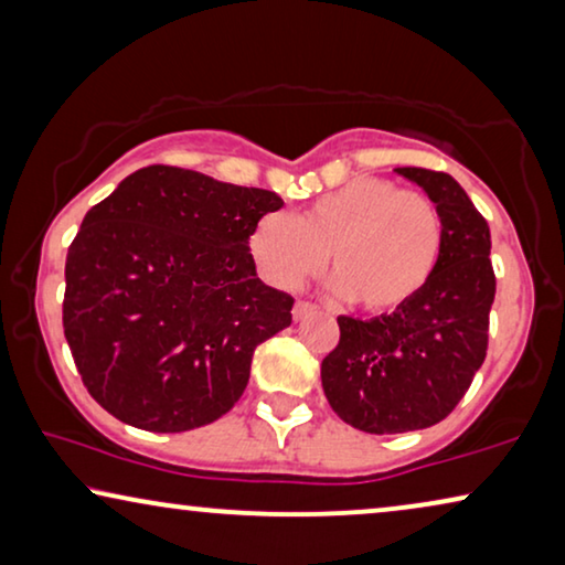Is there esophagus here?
Listing matches in <instances>:
<instances>
[{
	"label": "esophagus",
	"mask_w": 565,
	"mask_h": 565,
	"mask_svg": "<svg viewBox=\"0 0 565 565\" xmlns=\"http://www.w3.org/2000/svg\"><path fill=\"white\" fill-rule=\"evenodd\" d=\"M315 305H312V301H297V305H294V309H291V315H294V320H305V317H309V315H312L315 312Z\"/></svg>",
	"instance_id": "esophagus-1"
}]
</instances>
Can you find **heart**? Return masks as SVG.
I'll return each instance as SVG.
<instances>
[{
	"mask_svg": "<svg viewBox=\"0 0 565 565\" xmlns=\"http://www.w3.org/2000/svg\"><path fill=\"white\" fill-rule=\"evenodd\" d=\"M443 217L430 196L388 179L361 177L317 196L297 217L266 212L248 250L260 276L297 289L328 266L332 291L369 312H394L419 297L443 256Z\"/></svg>",
	"mask_w": 565,
	"mask_h": 565,
	"instance_id": "obj_1",
	"label": "heart"
}]
</instances>
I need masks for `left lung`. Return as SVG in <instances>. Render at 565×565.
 <instances>
[{"mask_svg":"<svg viewBox=\"0 0 565 565\" xmlns=\"http://www.w3.org/2000/svg\"><path fill=\"white\" fill-rule=\"evenodd\" d=\"M443 217V256L417 299L388 315L338 317L322 388L343 423L371 435L425 430L456 409L487 359L497 279L487 220L450 173L394 169Z\"/></svg>","mask_w":565,"mask_h":565,"instance_id":"obj_1","label":"left lung"}]
</instances>
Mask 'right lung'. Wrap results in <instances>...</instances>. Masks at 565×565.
<instances>
[{
  "instance_id": "obj_1",
  "label": "right lung",
  "mask_w": 565,
  "mask_h": 565,
  "mask_svg": "<svg viewBox=\"0 0 565 565\" xmlns=\"http://www.w3.org/2000/svg\"><path fill=\"white\" fill-rule=\"evenodd\" d=\"M284 200L177 166H148L94 204L66 256L63 332L109 415L184 433L241 399L253 351L294 299L258 279L248 237Z\"/></svg>"
}]
</instances>
